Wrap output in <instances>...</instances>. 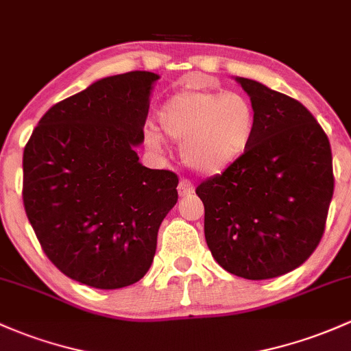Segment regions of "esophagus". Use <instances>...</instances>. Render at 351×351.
Returning <instances> with one entry per match:
<instances>
[{"mask_svg": "<svg viewBox=\"0 0 351 351\" xmlns=\"http://www.w3.org/2000/svg\"><path fill=\"white\" fill-rule=\"evenodd\" d=\"M177 191H179L180 197H187V195L194 194V184H192L191 180L182 179L179 182V187H177Z\"/></svg>", "mask_w": 351, "mask_h": 351, "instance_id": "1", "label": "esophagus"}]
</instances>
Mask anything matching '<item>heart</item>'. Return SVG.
I'll use <instances>...</instances> for the list:
<instances>
[{"instance_id": "b5f03b06", "label": "heart", "mask_w": 351, "mask_h": 351, "mask_svg": "<svg viewBox=\"0 0 351 351\" xmlns=\"http://www.w3.org/2000/svg\"><path fill=\"white\" fill-rule=\"evenodd\" d=\"M169 137L182 144L186 164L201 174H221L250 149L256 129L254 107L246 97L216 90L186 88L174 93L159 110ZM150 145L160 144L149 132Z\"/></svg>"}]
</instances>
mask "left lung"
I'll return each mask as SVG.
<instances>
[{
  "mask_svg": "<svg viewBox=\"0 0 351 351\" xmlns=\"http://www.w3.org/2000/svg\"><path fill=\"white\" fill-rule=\"evenodd\" d=\"M256 129L250 149L199 184L214 259L244 280H271L303 265L325 232L333 197L331 147L303 104L250 78Z\"/></svg>",
  "mask_w": 351,
  "mask_h": 351,
  "instance_id": "obj_1",
  "label": "left lung"
}]
</instances>
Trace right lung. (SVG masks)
<instances>
[{"label":"right lung","mask_w":351,"mask_h":351,"mask_svg":"<svg viewBox=\"0 0 351 351\" xmlns=\"http://www.w3.org/2000/svg\"><path fill=\"white\" fill-rule=\"evenodd\" d=\"M150 71L101 78L47 112L23 152V206L47 258L65 276L119 289L145 276L179 177L147 169Z\"/></svg>","instance_id":"1"}]
</instances>
